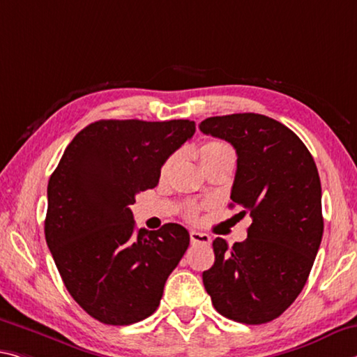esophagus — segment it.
Masks as SVG:
<instances>
[{
  "label": "esophagus",
  "instance_id": "obj_1",
  "mask_svg": "<svg viewBox=\"0 0 357 357\" xmlns=\"http://www.w3.org/2000/svg\"><path fill=\"white\" fill-rule=\"evenodd\" d=\"M190 241H192V245H209V243H211V236H209L208 234H203V231L192 230Z\"/></svg>",
  "mask_w": 357,
  "mask_h": 357
}]
</instances>
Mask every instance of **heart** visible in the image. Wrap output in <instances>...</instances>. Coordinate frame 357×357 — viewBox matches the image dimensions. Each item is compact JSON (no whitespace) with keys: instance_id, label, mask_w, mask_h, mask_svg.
Masks as SVG:
<instances>
[{"instance_id":"b5f03b06","label":"heart","mask_w":357,"mask_h":357,"mask_svg":"<svg viewBox=\"0 0 357 357\" xmlns=\"http://www.w3.org/2000/svg\"><path fill=\"white\" fill-rule=\"evenodd\" d=\"M197 155L200 158V163L203 169L206 167L213 165V163H218V162H224V160H231L235 162V152L231 149V146L229 143H225V141H219V139H209L205 141V143H202L199 146V149H197ZM174 163V158H168V160L163 163L162 167V176H165V174L169 173V169H172ZM199 211L200 208L197 205H188L185 206V218L189 220H195L199 218Z\"/></svg>"}]
</instances>
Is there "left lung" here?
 I'll return each mask as SVG.
<instances>
[{
    "label": "left lung",
    "mask_w": 357,
    "mask_h": 357,
    "mask_svg": "<svg viewBox=\"0 0 357 357\" xmlns=\"http://www.w3.org/2000/svg\"><path fill=\"white\" fill-rule=\"evenodd\" d=\"M200 130L235 148L230 206L252 218L245 241L231 248L213 241L214 265L203 271V284L218 313L264 324L296 301L318 254L324 230L318 168L302 139L267 116L208 117Z\"/></svg>",
    "instance_id": "8db88e82"
}]
</instances>
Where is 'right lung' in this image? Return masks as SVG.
<instances>
[{"label":"right lung","instance_id":"1","mask_svg":"<svg viewBox=\"0 0 357 357\" xmlns=\"http://www.w3.org/2000/svg\"><path fill=\"white\" fill-rule=\"evenodd\" d=\"M195 122L98 121L65 149L47 184L44 234L68 292L103 324L128 326L157 310L188 250L189 231L135 227V195L155 188Z\"/></svg>","mask_w":357,"mask_h":357}]
</instances>
